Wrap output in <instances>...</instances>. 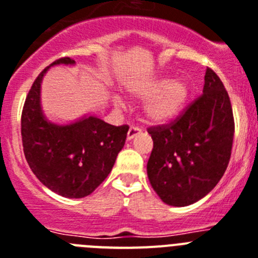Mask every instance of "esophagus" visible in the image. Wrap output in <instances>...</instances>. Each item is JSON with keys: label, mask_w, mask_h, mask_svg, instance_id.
<instances>
[{"label": "esophagus", "mask_w": 258, "mask_h": 258, "mask_svg": "<svg viewBox=\"0 0 258 258\" xmlns=\"http://www.w3.org/2000/svg\"><path fill=\"white\" fill-rule=\"evenodd\" d=\"M139 134H142V130L139 128V127H131L128 132H127V140H132Z\"/></svg>", "instance_id": "obj_1"}]
</instances>
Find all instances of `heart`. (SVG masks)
<instances>
[{"mask_svg":"<svg viewBox=\"0 0 258 258\" xmlns=\"http://www.w3.org/2000/svg\"><path fill=\"white\" fill-rule=\"evenodd\" d=\"M132 96L139 100H147L143 107L144 118L149 123H167L182 111L188 98V87L183 80L157 78L140 83L131 89ZM116 105L123 106L120 98Z\"/></svg>","mask_w":258,"mask_h":258,"instance_id":"1","label":"heart"}]
</instances>
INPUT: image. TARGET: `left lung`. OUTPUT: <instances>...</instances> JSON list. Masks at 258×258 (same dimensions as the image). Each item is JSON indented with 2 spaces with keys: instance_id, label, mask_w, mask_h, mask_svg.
I'll list each match as a JSON object with an SVG mask.
<instances>
[{
  "instance_id": "obj_1",
  "label": "left lung",
  "mask_w": 258,
  "mask_h": 258,
  "mask_svg": "<svg viewBox=\"0 0 258 258\" xmlns=\"http://www.w3.org/2000/svg\"><path fill=\"white\" fill-rule=\"evenodd\" d=\"M234 131L227 91L207 69L203 95L174 122L148 130L153 139L148 178L161 200L187 207L207 196L227 169Z\"/></svg>"
}]
</instances>
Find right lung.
I'll use <instances>...</instances> for the list:
<instances>
[{"mask_svg": "<svg viewBox=\"0 0 258 258\" xmlns=\"http://www.w3.org/2000/svg\"><path fill=\"white\" fill-rule=\"evenodd\" d=\"M74 66L69 57L41 71L31 87L22 111V142L32 172L50 191L82 199L110 174L122 151L128 126H111L95 115L58 124L46 119L41 107V83L51 66Z\"/></svg>", "mask_w": 258, "mask_h": 258, "instance_id": "add662e5", "label": "right lung"}]
</instances>
